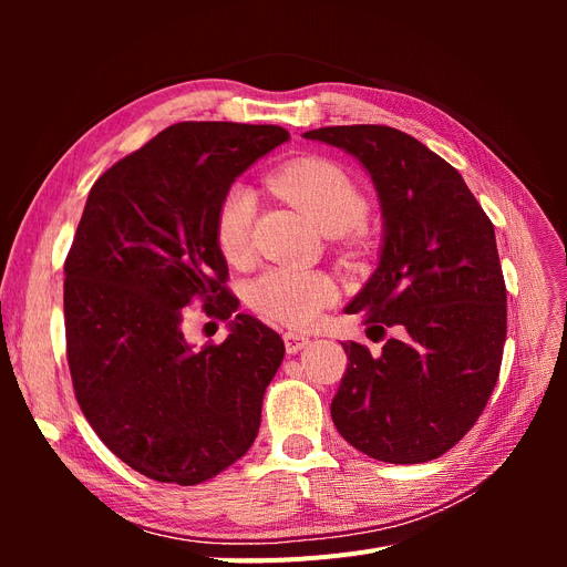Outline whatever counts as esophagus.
<instances>
[{"mask_svg":"<svg viewBox=\"0 0 567 567\" xmlns=\"http://www.w3.org/2000/svg\"><path fill=\"white\" fill-rule=\"evenodd\" d=\"M284 342H286V352L288 354H296V352H300V350H305L307 346H310V338L307 336H302V333H296V331H288V333H284Z\"/></svg>","mask_w":567,"mask_h":567,"instance_id":"obj_1","label":"esophagus"}]
</instances>
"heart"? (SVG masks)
<instances>
[{
  "label": "heart",
  "mask_w": 567,
  "mask_h": 567,
  "mask_svg": "<svg viewBox=\"0 0 567 567\" xmlns=\"http://www.w3.org/2000/svg\"><path fill=\"white\" fill-rule=\"evenodd\" d=\"M269 188L288 200L326 236H342L367 217V198L340 165L326 158L286 163L269 175ZM255 219V194L246 184H231L219 200L215 241L225 260L246 262ZM248 300L262 317L290 329L312 326L338 300L336 281L323 271L271 267L248 286Z\"/></svg>",
  "instance_id": "obj_1"
}]
</instances>
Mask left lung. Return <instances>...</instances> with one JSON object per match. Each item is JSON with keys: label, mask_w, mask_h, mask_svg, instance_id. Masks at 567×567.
I'll return each instance as SVG.
<instances>
[{"label": "left lung", "mask_w": 567, "mask_h": 567, "mask_svg": "<svg viewBox=\"0 0 567 567\" xmlns=\"http://www.w3.org/2000/svg\"><path fill=\"white\" fill-rule=\"evenodd\" d=\"M369 173L383 215L379 267L346 307L394 329L383 352L342 342L350 359L331 402L338 433L388 463H423L466 435L499 379L506 286L494 225L456 169L385 125L302 134Z\"/></svg>", "instance_id": "8db88e82"}]
</instances>
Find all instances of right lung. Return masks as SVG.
Returning <instances> with one entry per match:
<instances>
[{
	"instance_id": "1",
	"label": "right lung",
	"mask_w": 567,
	"mask_h": 567,
	"mask_svg": "<svg viewBox=\"0 0 567 567\" xmlns=\"http://www.w3.org/2000/svg\"><path fill=\"white\" fill-rule=\"evenodd\" d=\"M277 125L177 123L101 175L65 257V348L75 398L101 442L158 483L198 485L241 458L284 340L250 315L194 348L184 307L229 319L219 200L288 142Z\"/></svg>"
}]
</instances>
